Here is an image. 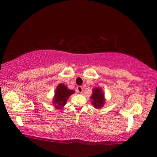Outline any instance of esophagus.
I'll return each instance as SVG.
<instances>
[{
	"instance_id": "obj_1",
	"label": "esophagus",
	"mask_w": 157,
	"mask_h": 157,
	"mask_svg": "<svg viewBox=\"0 0 157 157\" xmlns=\"http://www.w3.org/2000/svg\"><path fill=\"white\" fill-rule=\"evenodd\" d=\"M77 91H78V92L79 93V94H81V93L83 91V88H82V86H77Z\"/></svg>"
}]
</instances>
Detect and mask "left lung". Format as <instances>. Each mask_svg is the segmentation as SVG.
I'll list each match as a JSON object with an SVG mask.
<instances>
[{
    "label": "left lung",
    "mask_w": 157,
    "mask_h": 157,
    "mask_svg": "<svg viewBox=\"0 0 157 157\" xmlns=\"http://www.w3.org/2000/svg\"><path fill=\"white\" fill-rule=\"evenodd\" d=\"M92 100V105L95 108L100 109L104 106L105 98L104 94L100 88H95L93 90V94L91 97Z\"/></svg>",
    "instance_id": "obj_1"
}]
</instances>
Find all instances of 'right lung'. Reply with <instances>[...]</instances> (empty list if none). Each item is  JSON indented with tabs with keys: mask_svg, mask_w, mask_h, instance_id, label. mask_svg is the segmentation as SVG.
I'll use <instances>...</instances> for the list:
<instances>
[{
	"mask_svg": "<svg viewBox=\"0 0 157 157\" xmlns=\"http://www.w3.org/2000/svg\"><path fill=\"white\" fill-rule=\"evenodd\" d=\"M74 93L75 91L73 90L67 89L64 84H60L58 85L55 91L54 100H53V104L55 105V107L57 109L62 108L66 105L68 97Z\"/></svg>",
	"mask_w": 157,
	"mask_h": 157,
	"instance_id": "obj_1",
	"label": "right lung"
}]
</instances>
